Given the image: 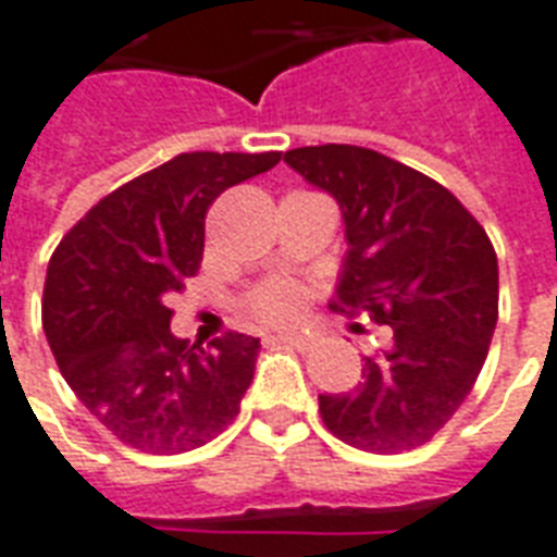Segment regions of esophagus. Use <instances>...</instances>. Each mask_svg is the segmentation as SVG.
Wrapping results in <instances>:
<instances>
[{"label": "esophagus", "mask_w": 557, "mask_h": 557, "mask_svg": "<svg viewBox=\"0 0 557 557\" xmlns=\"http://www.w3.org/2000/svg\"><path fill=\"white\" fill-rule=\"evenodd\" d=\"M275 343H287V346H294L299 352L305 349H311V337H305V334H273Z\"/></svg>", "instance_id": "1"}]
</instances>
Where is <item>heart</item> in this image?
<instances>
[{
  "label": "heart",
  "instance_id": "1",
  "mask_svg": "<svg viewBox=\"0 0 557 557\" xmlns=\"http://www.w3.org/2000/svg\"><path fill=\"white\" fill-rule=\"evenodd\" d=\"M249 311L270 325L299 323L305 313V290L290 278H273L249 296Z\"/></svg>",
  "mask_w": 557,
  "mask_h": 557
}]
</instances>
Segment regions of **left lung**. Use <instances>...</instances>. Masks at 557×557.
<instances>
[{"mask_svg":"<svg viewBox=\"0 0 557 557\" xmlns=\"http://www.w3.org/2000/svg\"><path fill=\"white\" fill-rule=\"evenodd\" d=\"M284 161L341 205L349 252L332 308L387 329L363 358V382L320 396L325 429L363 453L417 449L453 420L491 349V237L443 184L375 149L302 146Z\"/></svg>","mask_w":557,"mask_h":557,"instance_id":"1","label":"left lung"}]
</instances>
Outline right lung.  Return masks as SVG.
I'll return each mask as SVG.
<instances>
[{
    "label": "right lung",
    "mask_w": 557,
    "mask_h": 557,
    "mask_svg": "<svg viewBox=\"0 0 557 557\" xmlns=\"http://www.w3.org/2000/svg\"><path fill=\"white\" fill-rule=\"evenodd\" d=\"M282 152H184L87 211L52 252L44 332L61 375L125 446L190 453L240 413L258 337L208 349L170 332L166 296L199 273L205 214L225 187L273 170Z\"/></svg>",
    "instance_id": "1"
}]
</instances>
